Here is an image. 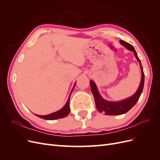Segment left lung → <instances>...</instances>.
Here are the masks:
<instances>
[{
  "mask_svg": "<svg viewBox=\"0 0 160 160\" xmlns=\"http://www.w3.org/2000/svg\"><path fill=\"white\" fill-rule=\"evenodd\" d=\"M119 41L121 44L125 46L128 49L134 52L135 56L136 57V59L138 60L140 67H141L142 79H141V83H140L139 88L136 91V93H135L133 96L131 97V98L123 101H119V102H111V101L104 100L100 96L94 82L93 81H90L91 89L92 93H93L97 109H98L100 113L103 112L105 113V115H122V114L127 113L128 111L132 109L135 105V103H137V101H138L140 95H141L142 93L143 85H144V72L143 70V67L141 64V61H140V59H139V57L137 55V52L134 49V47L132 45L129 44V43L125 42L124 41L120 40Z\"/></svg>",
  "mask_w": 160,
  "mask_h": 160,
  "instance_id": "left-lung-1",
  "label": "left lung"
}]
</instances>
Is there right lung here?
<instances>
[{"label": "right lung", "instance_id": "right-lung-1", "mask_svg": "<svg viewBox=\"0 0 160 160\" xmlns=\"http://www.w3.org/2000/svg\"><path fill=\"white\" fill-rule=\"evenodd\" d=\"M75 85H74L73 88H72V89L71 93L69 95V99H68V100H67V102L66 103V104L65 105L63 108H62L61 109H60L59 111H57V112L52 113H51V114L47 115H36L37 117L42 118V119H46V120H54V119H61V118H65V116L68 115V114L69 113V111H70V107H69L70 96H71V94L72 93V90H73V89L75 88Z\"/></svg>", "mask_w": 160, "mask_h": 160}]
</instances>
